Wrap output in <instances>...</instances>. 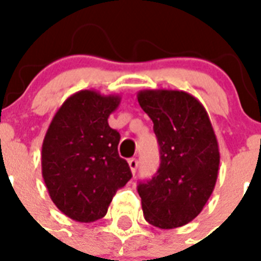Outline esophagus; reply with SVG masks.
Here are the masks:
<instances>
[{
	"label": "esophagus",
	"mask_w": 261,
	"mask_h": 261,
	"mask_svg": "<svg viewBox=\"0 0 261 261\" xmlns=\"http://www.w3.org/2000/svg\"><path fill=\"white\" fill-rule=\"evenodd\" d=\"M128 167H130L133 174H135V172H137V168H138V160H137V159L128 160Z\"/></svg>",
	"instance_id": "obj_1"
}]
</instances>
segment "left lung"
<instances>
[{"label": "left lung", "instance_id": "8db88e82", "mask_svg": "<svg viewBox=\"0 0 261 261\" xmlns=\"http://www.w3.org/2000/svg\"><path fill=\"white\" fill-rule=\"evenodd\" d=\"M138 102L153 120L160 168L138 184L143 217L160 229L196 218L214 191L219 149L210 118L198 98L182 90L146 89Z\"/></svg>", "mask_w": 261, "mask_h": 261}]
</instances>
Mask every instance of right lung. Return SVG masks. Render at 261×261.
I'll list each match as a JSON object with an SVG mask.
<instances>
[{
    "instance_id": "obj_1",
    "label": "right lung",
    "mask_w": 261,
    "mask_h": 261,
    "mask_svg": "<svg viewBox=\"0 0 261 261\" xmlns=\"http://www.w3.org/2000/svg\"><path fill=\"white\" fill-rule=\"evenodd\" d=\"M119 104L118 94L80 90L57 111L43 141L47 191L55 206L77 222L102 218L116 191L133 176L119 157L120 134L108 124Z\"/></svg>"
}]
</instances>
